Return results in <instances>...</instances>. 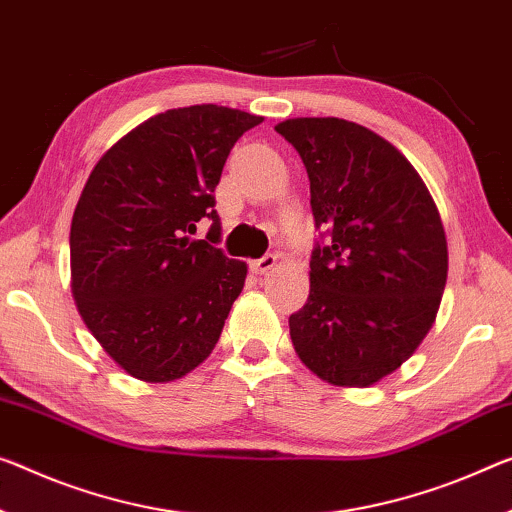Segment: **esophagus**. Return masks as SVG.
Here are the masks:
<instances>
[{
  "mask_svg": "<svg viewBox=\"0 0 512 512\" xmlns=\"http://www.w3.org/2000/svg\"><path fill=\"white\" fill-rule=\"evenodd\" d=\"M274 265H277V256L267 254V256L258 258V261L251 263V270H254L256 274H267L270 270H274Z\"/></svg>",
  "mask_w": 512,
  "mask_h": 512,
  "instance_id": "obj_1",
  "label": "esophagus"
}]
</instances>
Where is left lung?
I'll return each instance as SVG.
<instances>
[{
	"mask_svg": "<svg viewBox=\"0 0 512 512\" xmlns=\"http://www.w3.org/2000/svg\"><path fill=\"white\" fill-rule=\"evenodd\" d=\"M300 153L316 226L311 290L290 316L297 357L334 387H371L410 359L435 325L448 247L410 160L364 125L302 116L274 125Z\"/></svg>",
	"mask_w": 512,
	"mask_h": 512,
	"instance_id": "8db88e82",
	"label": "left lung"
}]
</instances>
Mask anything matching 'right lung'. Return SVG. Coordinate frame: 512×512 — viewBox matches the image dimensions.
<instances>
[{
  "label": "right lung",
  "mask_w": 512,
  "mask_h": 512,
  "mask_svg": "<svg viewBox=\"0 0 512 512\" xmlns=\"http://www.w3.org/2000/svg\"><path fill=\"white\" fill-rule=\"evenodd\" d=\"M263 116L219 105L167 109L105 151L70 224V290L114 364L174 382L210 357L245 288L247 263L215 247L224 162ZM213 219L206 241L195 222Z\"/></svg>",
  "instance_id": "add662e5"
}]
</instances>
